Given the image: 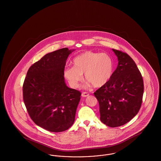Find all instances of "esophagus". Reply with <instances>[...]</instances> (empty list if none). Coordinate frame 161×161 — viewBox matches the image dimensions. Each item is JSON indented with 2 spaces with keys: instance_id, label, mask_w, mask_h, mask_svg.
Listing matches in <instances>:
<instances>
[{
  "instance_id": "1",
  "label": "esophagus",
  "mask_w": 161,
  "mask_h": 161,
  "mask_svg": "<svg viewBox=\"0 0 161 161\" xmlns=\"http://www.w3.org/2000/svg\"><path fill=\"white\" fill-rule=\"evenodd\" d=\"M89 95V94L88 93H87V92H83L82 93H81V96L83 97H88Z\"/></svg>"
}]
</instances>
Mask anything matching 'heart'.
Here are the masks:
<instances>
[{
  "label": "heart",
  "mask_w": 161,
  "mask_h": 161,
  "mask_svg": "<svg viewBox=\"0 0 161 161\" xmlns=\"http://www.w3.org/2000/svg\"><path fill=\"white\" fill-rule=\"evenodd\" d=\"M74 66L64 69L63 74L72 87H77L84 77L95 87H100L110 81L113 75L114 62L106 53L86 51L73 59Z\"/></svg>",
  "instance_id": "heart-1"
}]
</instances>
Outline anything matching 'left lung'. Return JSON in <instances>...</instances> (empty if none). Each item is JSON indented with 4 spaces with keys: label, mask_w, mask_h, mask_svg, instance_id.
<instances>
[{
    "label": "left lung",
    "mask_w": 161,
    "mask_h": 161,
    "mask_svg": "<svg viewBox=\"0 0 161 161\" xmlns=\"http://www.w3.org/2000/svg\"><path fill=\"white\" fill-rule=\"evenodd\" d=\"M118 64L107 84L94 95L100 106V120L116 127L129 122L141 106L144 83L136 63L128 54L112 49Z\"/></svg>",
    "instance_id": "left-lung-1"
}]
</instances>
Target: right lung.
Here are the masks:
<instances>
[{"label": "right lung", "mask_w": 161, "mask_h": 161, "mask_svg": "<svg viewBox=\"0 0 161 161\" xmlns=\"http://www.w3.org/2000/svg\"><path fill=\"white\" fill-rule=\"evenodd\" d=\"M74 51L65 47L46 54L30 68L24 81L23 101L29 115L51 132L68 130L75 121L81 93L67 86L63 74Z\"/></svg>", "instance_id": "obj_1"}]
</instances>
